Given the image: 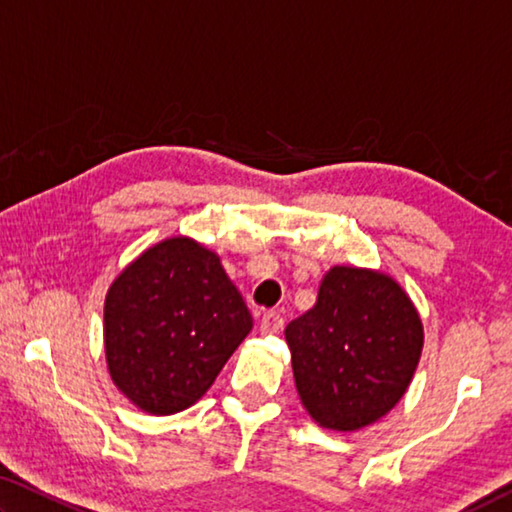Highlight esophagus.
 Returning a JSON list of instances; mask_svg holds the SVG:
<instances>
[{"instance_id":"34e87169","label":"esophagus","mask_w":512,"mask_h":512,"mask_svg":"<svg viewBox=\"0 0 512 512\" xmlns=\"http://www.w3.org/2000/svg\"><path fill=\"white\" fill-rule=\"evenodd\" d=\"M284 327V318L280 316V311H266L259 320V332L262 334H277Z\"/></svg>"}]
</instances>
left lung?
Here are the masks:
<instances>
[{
	"mask_svg": "<svg viewBox=\"0 0 512 512\" xmlns=\"http://www.w3.org/2000/svg\"><path fill=\"white\" fill-rule=\"evenodd\" d=\"M296 391L318 427L359 431L395 409L424 345L422 318L388 273L332 266L316 305L284 329Z\"/></svg>",
	"mask_w": 512,
	"mask_h": 512,
	"instance_id": "obj_1",
	"label": "left lung"
}]
</instances>
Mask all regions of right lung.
Returning a JSON list of instances; mask_svg holds the SVG:
<instances>
[{
    "mask_svg": "<svg viewBox=\"0 0 512 512\" xmlns=\"http://www.w3.org/2000/svg\"><path fill=\"white\" fill-rule=\"evenodd\" d=\"M253 329V316L214 250L192 237L137 255L103 302L112 384L149 415L189 409Z\"/></svg>",
    "mask_w": 512,
    "mask_h": 512,
    "instance_id": "right-lung-1",
    "label": "right lung"
}]
</instances>
